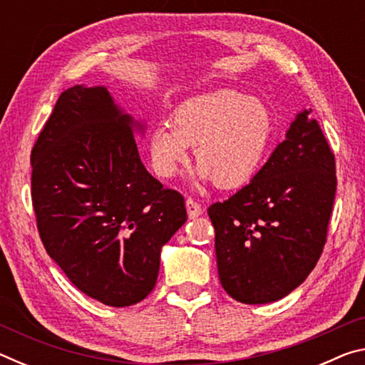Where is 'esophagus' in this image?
<instances>
[{
  "mask_svg": "<svg viewBox=\"0 0 365 365\" xmlns=\"http://www.w3.org/2000/svg\"><path fill=\"white\" fill-rule=\"evenodd\" d=\"M185 206H187V212H188V217L190 219H196L200 217V215L202 214V207L200 202H196L195 200H191V197H188L187 202H185Z\"/></svg>",
  "mask_w": 365,
  "mask_h": 365,
  "instance_id": "esophagus-1",
  "label": "esophagus"
}]
</instances>
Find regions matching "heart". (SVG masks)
Returning a JSON list of instances; mask_svg holds the SVG:
<instances>
[{"label":"heart","mask_w":365,"mask_h":365,"mask_svg":"<svg viewBox=\"0 0 365 365\" xmlns=\"http://www.w3.org/2000/svg\"><path fill=\"white\" fill-rule=\"evenodd\" d=\"M274 135L270 109L256 98L220 90L182 104L169 125L154 127L150 154L156 174L169 178L195 148L197 177L219 188L242 187L261 168Z\"/></svg>","instance_id":"obj_1"}]
</instances>
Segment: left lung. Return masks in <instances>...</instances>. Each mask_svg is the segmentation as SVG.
Here are the masks:
<instances>
[{"instance_id":"left-lung-1","label":"left lung","mask_w":365,"mask_h":365,"mask_svg":"<svg viewBox=\"0 0 365 365\" xmlns=\"http://www.w3.org/2000/svg\"><path fill=\"white\" fill-rule=\"evenodd\" d=\"M335 193V154L302 110L252 180L207 209L225 292L265 304L299 287L324 251Z\"/></svg>"}]
</instances>
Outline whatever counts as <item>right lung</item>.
Masks as SVG:
<instances>
[{"label": "right lung", "mask_w": 365, "mask_h": 365, "mask_svg": "<svg viewBox=\"0 0 365 365\" xmlns=\"http://www.w3.org/2000/svg\"><path fill=\"white\" fill-rule=\"evenodd\" d=\"M132 123L104 86L76 85L30 154L43 246L80 292L113 307L153 292L160 248L187 222L183 196L145 169Z\"/></svg>", "instance_id": "add662e5"}]
</instances>
